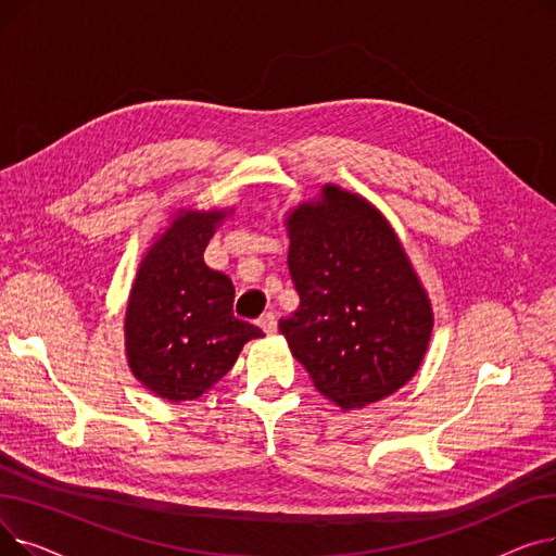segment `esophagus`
<instances>
[{
    "mask_svg": "<svg viewBox=\"0 0 556 556\" xmlns=\"http://www.w3.org/2000/svg\"><path fill=\"white\" fill-rule=\"evenodd\" d=\"M258 327L266 331V333H275L277 331V317H275V313H263L258 317Z\"/></svg>",
    "mask_w": 556,
    "mask_h": 556,
    "instance_id": "esophagus-1",
    "label": "esophagus"
}]
</instances>
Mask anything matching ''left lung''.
Instances as JSON below:
<instances>
[{
    "label": "left lung",
    "mask_w": 556,
    "mask_h": 556,
    "mask_svg": "<svg viewBox=\"0 0 556 556\" xmlns=\"http://www.w3.org/2000/svg\"><path fill=\"white\" fill-rule=\"evenodd\" d=\"M288 268L300 308L279 319L290 352L340 407H363L410 381L432 331L430 302L388 220L325 187L288 218Z\"/></svg>",
    "instance_id": "obj_1"
}]
</instances>
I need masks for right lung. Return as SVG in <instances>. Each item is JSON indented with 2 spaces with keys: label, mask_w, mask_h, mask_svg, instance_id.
<instances>
[{
  "label": "right lung",
  "mask_w": 556,
  "mask_h": 556,
  "mask_svg": "<svg viewBox=\"0 0 556 556\" xmlns=\"http://www.w3.org/2000/svg\"><path fill=\"white\" fill-rule=\"evenodd\" d=\"M223 214L187 212L151 248L126 311L132 374L168 401L207 392L263 331L233 315V283L204 263Z\"/></svg>",
  "instance_id": "obj_1"
}]
</instances>
